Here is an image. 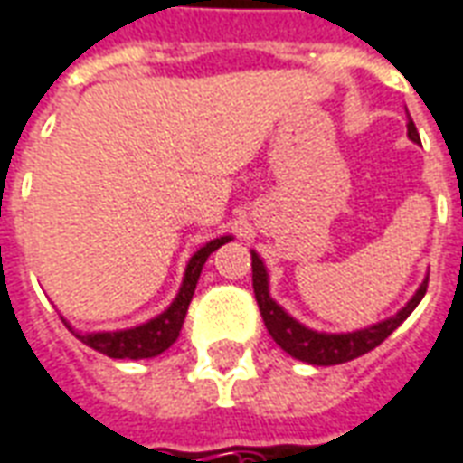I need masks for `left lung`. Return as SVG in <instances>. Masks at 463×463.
<instances>
[{
    "label": "left lung",
    "instance_id": "8db88e82",
    "mask_svg": "<svg viewBox=\"0 0 463 463\" xmlns=\"http://www.w3.org/2000/svg\"><path fill=\"white\" fill-rule=\"evenodd\" d=\"M407 135H410V140L420 143V133L411 123V118L407 123ZM251 271H254L256 303H259V310H261L266 330L281 345V350H286L296 360L308 363V365H340V363L355 360V357L374 350L390 333H394L402 326L411 310L417 308V303L427 293V281H430V279H424L417 293L410 298V303L402 310H397L392 318L374 323L370 328L355 330V333H318V330L306 328L303 323L291 318L279 303L273 301L271 293H269V273H266L261 256L256 251H251Z\"/></svg>",
    "mask_w": 463,
    "mask_h": 463
}]
</instances>
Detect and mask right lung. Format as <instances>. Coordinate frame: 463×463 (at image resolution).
Instances as JSON below:
<instances>
[{"label":"right lung","mask_w":463,"mask_h":463,"mask_svg":"<svg viewBox=\"0 0 463 463\" xmlns=\"http://www.w3.org/2000/svg\"><path fill=\"white\" fill-rule=\"evenodd\" d=\"M227 241H232V236H219V239H212L209 244L202 246L199 251H194L190 264L184 269L180 293L175 296V301L167 306V310H162L157 318L147 320L143 326H135V328L113 330V333L110 330L108 333H79V330L71 328L69 323L66 326L80 343H86V345L103 353V355L116 357V360H143V357L160 355L175 340L180 338L182 323H184L192 296H194V288H197L202 266H204L212 251H217L219 246L227 244Z\"/></svg>","instance_id":"right-lung-1"}]
</instances>
